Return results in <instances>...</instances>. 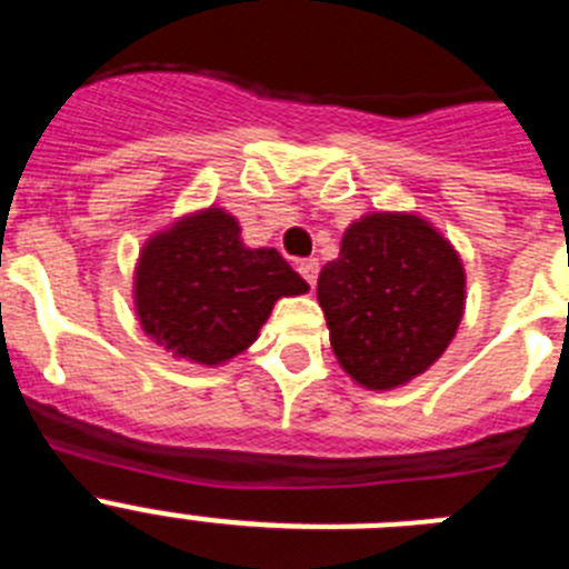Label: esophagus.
Here are the masks:
<instances>
[{
	"label": "esophagus",
	"mask_w": 569,
	"mask_h": 569,
	"mask_svg": "<svg viewBox=\"0 0 569 569\" xmlns=\"http://www.w3.org/2000/svg\"><path fill=\"white\" fill-rule=\"evenodd\" d=\"M296 268H299V273L305 276V281H308L310 288H316V279H319V261H316V259H299V261H296Z\"/></svg>",
	"instance_id": "1"
}]
</instances>
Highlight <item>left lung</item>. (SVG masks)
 Here are the masks:
<instances>
[{"label": "left lung", "mask_w": 569, "mask_h": 569, "mask_svg": "<svg viewBox=\"0 0 569 569\" xmlns=\"http://www.w3.org/2000/svg\"><path fill=\"white\" fill-rule=\"evenodd\" d=\"M316 290L336 359L370 390L425 373L465 313L459 256L419 216L373 213L350 224Z\"/></svg>", "instance_id": "8db88e82"}]
</instances>
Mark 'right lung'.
<instances>
[{
    "label": "right lung",
    "mask_w": 569,
    "mask_h": 569,
    "mask_svg": "<svg viewBox=\"0 0 569 569\" xmlns=\"http://www.w3.org/2000/svg\"><path fill=\"white\" fill-rule=\"evenodd\" d=\"M305 290L288 261L273 248H244L233 216L216 208L150 239L136 270L144 333L202 365L253 345L273 301Z\"/></svg>",
    "instance_id": "1"
}]
</instances>
